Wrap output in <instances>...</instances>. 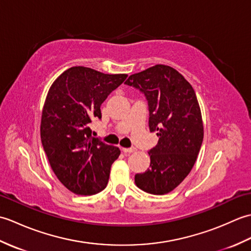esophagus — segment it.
I'll list each match as a JSON object with an SVG mask.
<instances>
[{
	"label": "esophagus",
	"instance_id": "obj_1",
	"mask_svg": "<svg viewBox=\"0 0 251 251\" xmlns=\"http://www.w3.org/2000/svg\"><path fill=\"white\" fill-rule=\"evenodd\" d=\"M136 149L135 148H123V152L125 154H130L132 152H135Z\"/></svg>",
	"mask_w": 251,
	"mask_h": 251
}]
</instances>
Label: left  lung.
Masks as SVG:
<instances>
[{
	"instance_id": "8db88e82",
	"label": "left lung",
	"mask_w": 251,
	"mask_h": 251,
	"mask_svg": "<svg viewBox=\"0 0 251 251\" xmlns=\"http://www.w3.org/2000/svg\"><path fill=\"white\" fill-rule=\"evenodd\" d=\"M125 84L145 94L149 128L158 137L149 151L150 168L135 176L136 185L150 194H167L190 174L204 138L195 92L177 70L165 65L132 74Z\"/></svg>"
}]
</instances>
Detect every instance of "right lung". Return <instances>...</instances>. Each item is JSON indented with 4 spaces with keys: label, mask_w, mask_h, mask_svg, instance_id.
<instances>
[{
    "label": "right lung",
    "mask_w": 251,
    "mask_h": 251,
    "mask_svg": "<svg viewBox=\"0 0 251 251\" xmlns=\"http://www.w3.org/2000/svg\"><path fill=\"white\" fill-rule=\"evenodd\" d=\"M127 74H104L86 67L68 69L52 83L42 111L41 140L52 172L77 195L102 191L111 165L121 154L92 136L90 123L100 105Z\"/></svg>",
    "instance_id": "add662e5"
}]
</instances>
